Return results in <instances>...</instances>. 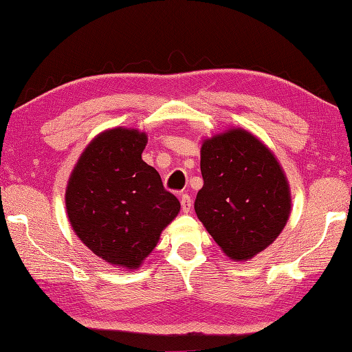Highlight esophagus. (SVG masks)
Returning <instances> with one entry per match:
<instances>
[{"instance_id": "esophagus-1", "label": "esophagus", "mask_w": 352, "mask_h": 352, "mask_svg": "<svg viewBox=\"0 0 352 352\" xmlns=\"http://www.w3.org/2000/svg\"><path fill=\"white\" fill-rule=\"evenodd\" d=\"M180 204H182V210L183 212H189L192 210V199H190V195L188 194H182L180 197Z\"/></svg>"}]
</instances>
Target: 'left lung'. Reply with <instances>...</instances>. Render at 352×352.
I'll use <instances>...</instances> for the list:
<instances>
[{
    "mask_svg": "<svg viewBox=\"0 0 352 352\" xmlns=\"http://www.w3.org/2000/svg\"><path fill=\"white\" fill-rule=\"evenodd\" d=\"M204 188L195 212L231 259L253 258L276 239L290 214V190L275 155L252 133L228 130L201 146Z\"/></svg>",
    "mask_w": 352,
    "mask_h": 352,
    "instance_id": "left-lung-1",
    "label": "left lung"
}]
</instances>
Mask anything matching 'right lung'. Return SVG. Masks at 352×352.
Instances as JSON below:
<instances>
[{"label":"right lung","instance_id":"obj_1","mask_svg":"<svg viewBox=\"0 0 352 352\" xmlns=\"http://www.w3.org/2000/svg\"><path fill=\"white\" fill-rule=\"evenodd\" d=\"M138 130L113 129L85 148L67 188V211L79 239L113 265L136 269L180 211L162 177L142 162Z\"/></svg>","mask_w":352,"mask_h":352}]
</instances>
